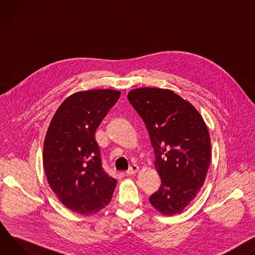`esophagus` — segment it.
<instances>
[{
    "instance_id": "34e87169",
    "label": "esophagus",
    "mask_w": 255,
    "mask_h": 255,
    "mask_svg": "<svg viewBox=\"0 0 255 255\" xmlns=\"http://www.w3.org/2000/svg\"><path fill=\"white\" fill-rule=\"evenodd\" d=\"M138 171V166H136V165H131L128 170H127V174L128 175H132V174H134V173H136Z\"/></svg>"
}]
</instances>
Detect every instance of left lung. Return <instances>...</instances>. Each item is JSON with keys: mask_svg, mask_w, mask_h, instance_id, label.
I'll return each mask as SVG.
<instances>
[{"mask_svg": "<svg viewBox=\"0 0 255 255\" xmlns=\"http://www.w3.org/2000/svg\"><path fill=\"white\" fill-rule=\"evenodd\" d=\"M128 99L142 118L161 177L151 205L164 215L180 213L203 186L211 161V138L201 115L171 90L139 88Z\"/></svg>", "mask_w": 255, "mask_h": 255, "instance_id": "1", "label": "left lung"}]
</instances>
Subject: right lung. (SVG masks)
Returning <instances> with one entry per match:
<instances>
[{
	"label": "right lung",
	"instance_id": "obj_1",
	"mask_svg": "<svg viewBox=\"0 0 255 255\" xmlns=\"http://www.w3.org/2000/svg\"><path fill=\"white\" fill-rule=\"evenodd\" d=\"M121 92L110 89L78 92L56 110L43 145L47 181L68 209L91 215L111 201L117 179L102 166L95 131Z\"/></svg>",
	"mask_w": 255,
	"mask_h": 255
}]
</instances>
